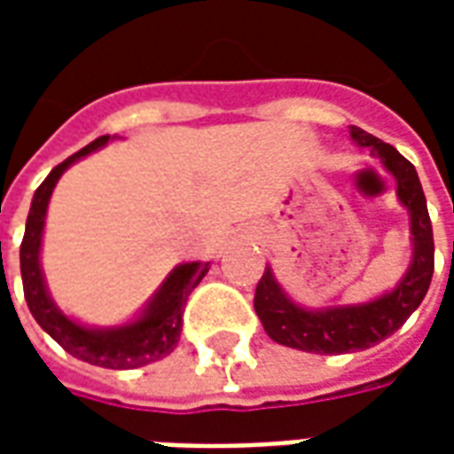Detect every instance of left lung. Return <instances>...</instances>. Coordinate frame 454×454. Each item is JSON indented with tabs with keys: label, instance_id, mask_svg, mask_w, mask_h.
I'll list each match as a JSON object with an SVG mask.
<instances>
[{
	"label": "left lung",
	"instance_id": "left-lung-1",
	"mask_svg": "<svg viewBox=\"0 0 454 454\" xmlns=\"http://www.w3.org/2000/svg\"><path fill=\"white\" fill-rule=\"evenodd\" d=\"M350 138L355 145L370 148L372 155L380 158L384 169L396 179V197L409 211L411 223L413 253L409 270L391 292H384L372 301L309 309L296 304L277 282L272 267H267L255 289V314L272 340L294 350L316 355L367 350L406 324V318L423 301L433 277V226L419 172L394 145L374 138L367 130L350 126Z\"/></svg>",
	"mask_w": 454,
	"mask_h": 454
}]
</instances>
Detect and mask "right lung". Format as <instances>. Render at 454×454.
I'll return each instance as SVG.
<instances>
[{
  "label": "right lung",
  "instance_id": "right-lung-1",
  "mask_svg": "<svg viewBox=\"0 0 454 454\" xmlns=\"http://www.w3.org/2000/svg\"><path fill=\"white\" fill-rule=\"evenodd\" d=\"M116 138V136H114ZM112 136H102L74 155L60 162L58 168L51 169V175L43 179V184L35 189L31 211L26 218V233L21 240V279H24L26 304L34 314L35 324L43 328L58 345L73 357L106 370H136L150 362H158L168 357L175 350V345L182 333V314L192 289L204 279L211 262H182L177 265L165 282L160 285L150 301L143 306L133 321L112 328H97V325H84L65 316L55 306L53 296L48 294L43 267H41V246H43L45 214H48V201L53 194L58 179L63 172L77 160L87 158L94 150L104 148Z\"/></svg>",
  "mask_w": 454,
  "mask_h": 454
}]
</instances>
